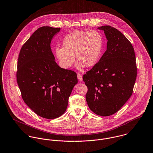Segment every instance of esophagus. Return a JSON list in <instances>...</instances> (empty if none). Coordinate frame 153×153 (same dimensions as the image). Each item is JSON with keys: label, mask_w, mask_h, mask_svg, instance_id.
<instances>
[{"label": "esophagus", "mask_w": 153, "mask_h": 153, "mask_svg": "<svg viewBox=\"0 0 153 153\" xmlns=\"http://www.w3.org/2000/svg\"><path fill=\"white\" fill-rule=\"evenodd\" d=\"M77 77H78V79L79 81H82V75L80 74H78Z\"/></svg>", "instance_id": "esophagus-1"}]
</instances>
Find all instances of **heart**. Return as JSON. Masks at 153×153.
<instances>
[{
	"label": "heart",
	"instance_id": "obj_1",
	"mask_svg": "<svg viewBox=\"0 0 153 153\" xmlns=\"http://www.w3.org/2000/svg\"><path fill=\"white\" fill-rule=\"evenodd\" d=\"M103 40L97 30L89 31L75 30L67 34L62 41V47L55 50L56 56L61 67L71 68L78 61L76 67L82 70L85 67H92L99 61L102 53Z\"/></svg>",
	"mask_w": 153,
	"mask_h": 153
}]
</instances>
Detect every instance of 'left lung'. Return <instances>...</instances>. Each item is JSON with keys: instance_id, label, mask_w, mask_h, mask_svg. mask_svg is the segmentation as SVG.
Returning a JSON list of instances; mask_svg holds the SVG:
<instances>
[{"instance_id": "8db88e82", "label": "left lung", "mask_w": 153, "mask_h": 153, "mask_svg": "<svg viewBox=\"0 0 153 153\" xmlns=\"http://www.w3.org/2000/svg\"><path fill=\"white\" fill-rule=\"evenodd\" d=\"M97 28L104 31L107 50L83 75V81L89 109L108 116L119 111L133 94L137 77L136 56L131 43L120 31L110 26Z\"/></svg>"}]
</instances>
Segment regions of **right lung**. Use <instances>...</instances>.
Instances as JSON below:
<instances>
[{
    "instance_id": "right-lung-1",
    "label": "right lung",
    "mask_w": 153,
    "mask_h": 153,
    "mask_svg": "<svg viewBox=\"0 0 153 153\" xmlns=\"http://www.w3.org/2000/svg\"><path fill=\"white\" fill-rule=\"evenodd\" d=\"M60 28H39L22 46L18 58L17 82L28 106L43 118L53 119L67 108L78 82L75 72L59 67L50 44Z\"/></svg>"
}]
</instances>
